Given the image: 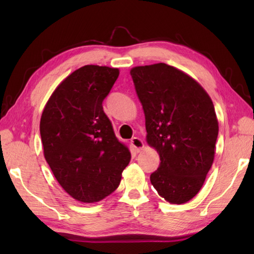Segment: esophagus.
Masks as SVG:
<instances>
[{"label":"esophagus","mask_w":254,"mask_h":254,"mask_svg":"<svg viewBox=\"0 0 254 254\" xmlns=\"http://www.w3.org/2000/svg\"><path fill=\"white\" fill-rule=\"evenodd\" d=\"M131 144H132V146L134 147V149H135L136 153H141V150L144 147L143 141H142L141 138H138V137H133L131 139Z\"/></svg>","instance_id":"esophagus-1"}]
</instances>
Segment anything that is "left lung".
I'll use <instances>...</instances> for the list:
<instances>
[{
  "instance_id": "8db88e82",
  "label": "left lung",
  "mask_w": 254,
  "mask_h": 254,
  "mask_svg": "<svg viewBox=\"0 0 254 254\" xmlns=\"http://www.w3.org/2000/svg\"><path fill=\"white\" fill-rule=\"evenodd\" d=\"M130 73L144 110L147 143L160 157L150 182L166 201L187 203L201 190L214 161L218 121L213 101L192 77L165 63Z\"/></svg>"
}]
</instances>
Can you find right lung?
Here are the masks:
<instances>
[{"instance_id": "1", "label": "right lung", "mask_w": 254, "mask_h": 254, "mask_svg": "<svg viewBox=\"0 0 254 254\" xmlns=\"http://www.w3.org/2000/svg\"><path fill=\"white\" fill-rule=\"evenodd\" d=\"M118 76V68L80 67L58 86L42 112L45 158L60 186L79 202L111 194L130 163V152L102 108Z\"/></svg>"}]
</instances>
